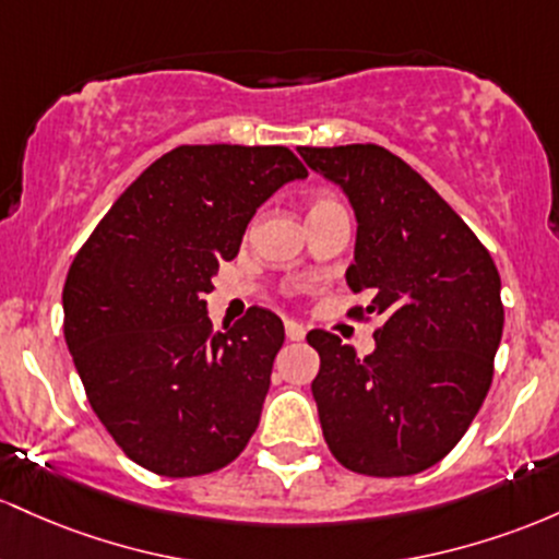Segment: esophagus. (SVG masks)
Listing matches in <instances>:
<instances>
[{
  "instance_id": "esophagus-1",
  "label": "esophagus",
  "mask_w": 559,
  "mask_h": 559,
  "mask_svg": "<svg viewBox=\"0 0 559 559\" xmlns=\"http://www.w3.org/2000/svg\"><path fill=\"white\" fill-rule=\"evenodd\" d=\"M285 332H287V337H290V341H304V337H306V328H304V324H298L296 319H285Z\"/></svg>"
}]
</instances>
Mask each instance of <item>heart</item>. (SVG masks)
<instances>
[{
    "label": "heart",
    "instance_id": "heart-1",
    "mask_svg": "<svg viewBox=\"0 0 559 559\" xmlns=\"http://www.w3.org/2000/svg\"><path fill=\"white\" fill-rule=\"evenodd\" d=\"M328 203H337V200H332V198H319L313 205H328ZM313 205H311V209H313Z\"/></svg>",
    "mask_w": 559,
    "mask_h": 559
}]
</instances>
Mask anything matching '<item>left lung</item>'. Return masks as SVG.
Masks as SVG:
<instances>
[{
  "label": "left lung",
  "instance_id": "1",
  "mask_svg": "<svg viewBox=\"0 0 559 559\" xmlns=\"http://www.w3.org/2000/svg\"><path fill=\"white\" fill-rule=\"evenodd\" d=\"M346 190L359 222L346 280L367 306L374 350L359 356L328 330L311 382L324 441L350 473L401 478L441 462L465 436L493 380L504 306L491 253L415 168L380 144L298 147Z\"/></svg>",
  "mask_w": 559,
  "mask_h": 559
}]
</instances>
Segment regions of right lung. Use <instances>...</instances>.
<instances>
[{"label": "right lung", "mask_w": 559, "mask_h": 559, "mask_svg": "<svg viewBox=\"0 0 559 559\" xmlns=\"http://www.w3.org/2000/svg\"><path fill=\"white\" fill-rule=\"evenodd\" d=\"M304 177L282 144H181L131 181L68 269L62 332L86 399L150 473H216L259 428L282 319L250 306L213 332L205 296L255 209Z\"/></svg>", "instance_id": "1"}]
</instances>
